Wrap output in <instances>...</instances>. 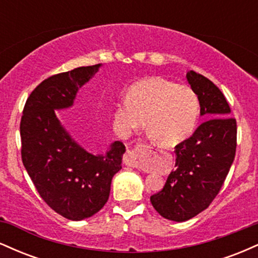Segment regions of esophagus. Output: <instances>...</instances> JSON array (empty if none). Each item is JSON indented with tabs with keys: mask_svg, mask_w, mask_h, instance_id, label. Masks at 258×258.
I'll use <instances>...</instances> for the list:
<instances>
[{
	"mask_svg": "<svg viewBox=\"0 0 258 258\" xmlns=\"http://www.w3.org/2000/svg\"><path fill=\"white\" fill-rule=\"evenodd\" d=\"M123 162H125L127 166L138 167V162L135 158V153H133L132 149H127L125 158H123Z\"/></svg>",
	"mask_w": 258,
	"mask_h": 258,
	"instance_id": "34e87169",
	"label": "esophagus"
}]
</instances>
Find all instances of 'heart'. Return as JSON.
Returning <instances> with one entry per match:
<instances>
[{"label": "heart", "mask_w": 258, "mask_h": 258, "mask_svg": "<svg viewBox=\"0 0 258 258\" xmlns=\"http://www.w3.org/2000/svg\"><path fill=\"white\" fill-rule=\"evenodd\" d=\"M197 93L186 85L150 76L130 86L115 105L112 126L122 137L144 126L160 144L173 147L193 135L199 120Z\"/></svg>", "instance_id": "obj_1"}]
</instances>
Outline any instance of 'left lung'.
Instances as JSON below:
<instances>
[{"label": "left lung", "mask_w": 258, "mask_h": 258, "mask_svg": "<svg viewBox=\"0 0 258 258\" xmlns=\"http://www.w3.org/2000/svg\"><path fill=\"white\" fill-rule=\"evenodd\" d=\"M186 80L205 121L191 137L177 144L176 170L164 188L150 197L154 209L174 222L190 220L209 207L223 185L236 149V121L229 117V104L220 88L193 70L186 73Z\"/></svg>", "instance_id": "1"}]
</instances>
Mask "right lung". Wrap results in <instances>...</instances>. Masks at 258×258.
<instances>
[{
	"mask_svg": "<svg viewBox=\"0 0 258 258\" xmlns=\"http://www.w3.org/2000/svg\"><path fill=\"white\" fill-rule=\"evenodd\" d=\"M100 67H80L44 80L26 100L20 121L24 167L44 203L72 221L91 217L105 205L126 152L115 141L105 154L88 153L57 116L55 110L72 108Z\"/></svg>",
	"mask_w": 258,
	"mask_h": 258,
	"instance_id": "add662e5",
	"label": "right lung"
}]
</instances>
